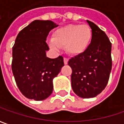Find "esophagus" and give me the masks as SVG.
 Returning a JSON list of instances; mask_svg holds the SVG:
<instances>
[{
	"instance_id": "34e87169",
	"label": "esophagus",
	"mask_w": 124,
	"mask_h": 124,
	"mask_svg": "<svg viewBox=\"0 0 124 124\" xmlns=\"http://www.w3.org/2000/svg\"><path fill=\"white\" fill-rule=\"evenodd\" d=\"M68 61H69V60H68L67 58H66V57L64 58V64H67Z\"/></svg>"
}]
</instances>
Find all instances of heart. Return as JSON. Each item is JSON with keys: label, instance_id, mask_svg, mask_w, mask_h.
Listing matches in <instances>:
<instances>
[{"label": "heart", "instance_id": "b5f03b06", "mask_svg": "<svg viewBox=\"0 0 124 124\" xmlns=\"http://www.w3.org/2000/svg\"><path fill=\"white\" fill-rule=\"evenodd\" d=\"M92 39V30L89 25L71 24L55 30L49 46L53 49L64 47L69 55L78 56L88 49Z\"/></svg>", "mask_w": 124, "mask_h": 124}]
</instances>
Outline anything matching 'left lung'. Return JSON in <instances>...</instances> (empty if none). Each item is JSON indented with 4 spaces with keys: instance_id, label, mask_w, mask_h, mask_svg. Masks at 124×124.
<instances>
[{
    "instance_id": "8db88e82",
    "label": "left lung",
    "mask_w": 124,
    "mask_h": 124,
    "mask_svg": "<svg viewBox=\"0 0 124 124\" xmlns=\"http://www.w3.org/2000/svg\"><path fill=\"white\" fill-rule=\"evenodd\" d=\"M92 30V39L83 54L69 60L72 69L71 87L83 99L93 98L105 89L112 69V44L108 36L93 22L87 20Z\"/></svg>"
}]
</instances>
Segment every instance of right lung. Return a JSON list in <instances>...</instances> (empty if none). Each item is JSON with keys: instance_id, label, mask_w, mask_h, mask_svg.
<instances>
[{"instance_id": "1", "label": "right lung", "mask_w": 124, "mask_h": 124, "mask_svg": "<svg viewBox=\"0 0 124 124\" xmlns=\"http://www.w3.org/2000/svg\"><path fill=\"white\" fill-rule=\"evenodd\" d=\"M58 25L52 21L35 20L17 35L12 48V70L16 83L29 99L42 101L53 92V80L64 66L63 57H46V38Z\"/></svg>"}]
</instances>
